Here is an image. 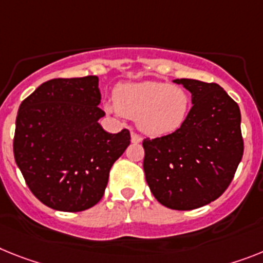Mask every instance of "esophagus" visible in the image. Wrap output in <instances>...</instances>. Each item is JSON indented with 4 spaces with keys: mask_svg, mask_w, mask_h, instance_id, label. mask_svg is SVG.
Wrapping results in <instances>:
<instances>
[{
    "mask_svg": "<svg viewBox=\"0 0 263 263\" xmlns=\"http://www.w3.org/2000/svg\"><path fill=\"white\" fill-rule=\"evenodd\" d=\"M131 142L132 143H140L142 142V136L136 134V132H131Z\"/></svg>",
    "mask_w": 263,
    "mask_h": 263,
    "instance_id": "1",
    "label": "esophagus"
}]
</instances>
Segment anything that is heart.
I'll return each instance as SVG.
<instances>
[{
	"mask_svg": "<svg viewBox=\"0 0 263 263\" xmlns=\"http://www.w3.org/2000/svg\"><path fill=\"white\" fill-rule=\"evenodd\" d=\"M191 108V96L184 88L164 81L123 84L115 90L109 112H120L138 120L140 131L149 136H164L178 131Z\"/></svg>",
	"mask_w": 263,
	"mask_h": 263,
	"instance_id": "obj_1",
	"label": "heart"
}]
</instances>
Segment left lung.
Wrapping results in <instances>:
<instances>
[{
    "instance_id": "left-lung-1",
    "label": "left lung",
    "mask_w": 263,
    "mask_h": 263,
    "mask_svg": "<svg viewBox=\"0 0 263 263\" xmlns=\"http://www.w3.org/2000/svg\"><path fill=\"white\" fill-rule=\"evenodd\" d=\"M191 92L193 108L178 131L144 139L145 180L159 203L194 210L219 198L243 155L240 111L215 83L176 79Z\"/></svg>"
}]
</instances>
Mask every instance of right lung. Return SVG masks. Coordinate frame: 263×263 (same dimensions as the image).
<instances>
[{
  "instance_id": "right-lung-1",
  "label": "right lung",
  "mask_w": 263,
  "mask_h": 263,
  "mask_svg": "<svg viewBox=\"0 0 263 263\" xmlns=\"http://www.w3.org/2000/svg\"><path fill=\"white\" fill-rule=\"evenodd\" d=\"M98 76L53 79L21 103L15 119V163L40 202L77 213L103 198L109 170L125 151L128 129L109 134Z\"/></svg>"
}]
</instances>
